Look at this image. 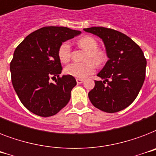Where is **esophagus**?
Segmentation results:
<instances>
[{
	"instance_id": "obj_1",
	"label": "esophagus",
	"mask_w": 156,
	"mask_h": 156,
	"mask_svg": "<svg viewBox=\"0 0 156 156\" xmlns=\"http://www.w3.org/2000/svg\"><path fill=\"white\" fill-rule=\"evenodd\" d=\"M83 82H84V80L76 79V83H77V84H82Z\"/></svg>"
}]
</instances>
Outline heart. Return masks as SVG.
Returning a JSON list of instances; mask_svg holds the SVG:
<instances>
[{
	"label": "heart",
	"instance_id": "obj_1",
	"mask_svg": "<svg viewBox=\"0 0 156 156\" xmlns=\"http://www.w3.org/2000/svg\"><path fill=\"white\" fill-rule=\"evenodd\" d=\"M77 45L87 53L83 63H73L68 65L65 68L66 74L77 79H84L95 71L96 65H101L104 63L106 55L101 50L98 49V43L95 38L91 36H85L78 40ZM72 56V49L68 42L61 43L58 49V57L61 63H66L70 60Z\"/></svg>",
	"mask_w": 156,
	"mask_h": 156
}]
</instances>
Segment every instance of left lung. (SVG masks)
Segmentation results:
<instances>
[{
    "label": "left lung",
    "instance_id": "left-lung-1",
    "mask_svg": "<svg viewBox=\"0 0 156 156\" xmlns=\"http://www.w3.org/2000/svg\"><path fill=\"white\" fill-rule=\"evenodd\" d=\"M101 38L109 60L88 93L92 104L106 113L128 107L141 89L146 76L147 61L143 51L131 38L119 31L101 27L84 29Z\"/></svg>",
    "mask_w": 156,
    "mask_h": 156
}]
</instances>
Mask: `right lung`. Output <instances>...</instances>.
<instances>
[{
	"label": "right lung",
	"instance_id": "1",
	"mask_svg": "<svg viewBox=\"0 0 156 156\" xmlns=\"http://www.w3.org/2000/svg\"><path fill=\"white\" fill-rule=\"evenodd\" d=\"M80 33L68 27H45L30 34L15 49L12 84L22 105L36 115H55L69 101L76 80L68 75L59 76L63 68L58 49ZM55 77L56 84L51 83L49 79Z\"/></svg>",
	"mask_w": 156,
	"mask_h": 156
}]
</instances>
